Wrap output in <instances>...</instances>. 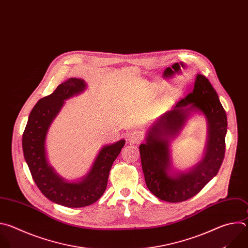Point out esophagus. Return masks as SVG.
<instances>
[{"mask_svg": "<svg viewBox=\"0 0 248 248\" xmlns=\"http://www.w3.org/2000/svg\"><path fill=\"white\" fill-rule=\"evenodd\" d=\"M128 140L131 143H139L142 140V134L138 131L131 132L128 136Z\"/></svg>", "mask_w": 248, "mask_h": 248, "instance_id": "esophagus-1", "label": "esophagus"}]
</instances>
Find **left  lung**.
Listing matches in <instances>:
<instances>
[{
    "label": "left lung",
    "instance_id": "obj_1",
    "mask_svg": "<svg viewBox=\"0 0 248 248\" xmlns=\"http://www.w3.org/2000/svg\"><path fill=\"white\" fill-rule=\"evenodd\" d=\"M192 111L207 117L209 139L203 160L187 172H170L169 139L176 135ZM227 114L209 80L197 74L194 89L162 114L150 128L140 155L146 186L156 197L168 202H181L199 193L218 173L224 160Z\"/></svg>",
    "mask_w": 248,
    "mask_h": 248
}]
</instances>
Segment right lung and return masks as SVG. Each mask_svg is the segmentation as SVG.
Masks as SVG:
<instances>
[{
	"label": "right lung",
	"mask_w": 248,
	"mask_h": 248,
	"mask_svg": "<svg viewBox=\"0 0 248 248\" xmlns=\"http://www.w3.org/2000/svg\"><path fill=\"white\" fill-rule=\"evenodd\" d=\"M82 79L69 78L36 104L31 110L22 136L25 161L41 192L60 205L78 208L95 202L104 194L111 166L125 144L124 140L105 145L96 156L90 172L78 182L61 177L48 164L46 155V136L64 101L86 89Z\"/></svg>",
	"instance_id": "right-lung-1"
}]
</instances>
